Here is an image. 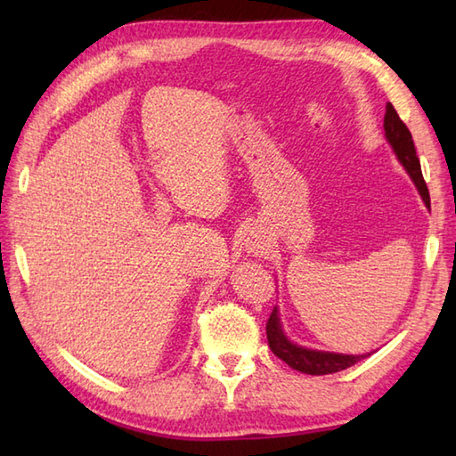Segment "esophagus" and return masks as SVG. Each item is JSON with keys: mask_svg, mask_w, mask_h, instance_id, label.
I'll return each instance as SVG.
<instances>
[{"mask_svg": "<svg viewBox=\"0 0 456 456\" xmlns=\"http://www.w3.org/2000/svg\"><path fill=\"white\" fill-rule=\"evenodd\" d=\"M247 240H248V243H247L248 250H250V253H255V255L265 253V250L268 248V239L265 235H250Z\"/></svg>", "mask_w": 456, "mask_h": 456, "instance_id": "obj_1", "label": "esophagus"}]
</instances>
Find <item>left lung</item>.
<instances>
[{
	"label": "left lung",
	"instance_id": "1",
	"mask_svg": "<svg viewBox=\"0 0 456 456\" xmlns=\"http://www.w3.org/2000/svg\"><path fill=\"white\" fill-rule=\"evenodd\" d=\"M384 137L388 141L392 147L395 159L400 160L405 172L410 174V178L413 180L415 188H418L421 200L425 201V206L429 208V190L425 186L423 174H421V164L418 159V152H415V144L411 139L410 129L405 127V123L400 119V115L395 113L394 105L388 103L386 105V115H384ZM266 338H268V346L278 358L292 366L294 370L304 372V374H314V376H322V374H333L338 370H345V368L356 364L362 358L370 356V353L364 354H343V353H329V351H317V348H307L302 345H296L294 341H289L284 333L282 327V319H280L278 307H274V312L270 314V319L266 323Z\"/></svg>",
	"mask_w": 456,
	"mask_h": 456
}]
</instances>
